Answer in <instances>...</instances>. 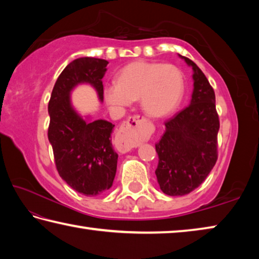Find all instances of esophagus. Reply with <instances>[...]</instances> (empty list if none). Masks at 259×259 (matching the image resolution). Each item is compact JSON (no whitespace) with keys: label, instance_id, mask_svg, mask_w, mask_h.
Segmentation results:
<instances>
[{"label":"esophagus","instance_id":"esophagus-1","mask_svg":"<svg viewBox=\"0 0 259 259\" xmlns=\"http://www.w3.org/2000/svg\"><path fill=\"white\" fill-rule=\"evenodd\" d=\"M145 119L143 116H131L121 125L115 137V146L121 152H129L139 145L144 136L143 123Z\"/></svg>","mask_w":259,"mask_h":259}]
</instances>
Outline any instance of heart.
<instances>
[{"mask_svg":"<svg viewBox=\"0 0 259 259\" xmlns=\"http://www.w3.org/2000/svg\"><path fill=\"white\" fill-rule=\"evenodd\" d=\"M184 89V75L175 65L135 61L121 69L117 81L104 85L103 96L105 103L116 114L139 98L144 112L162 117L178 107Z\"/></svg>","mask_w":259,"mask_h":259,"instance_id":"obj_1","label":"heart"}]
</instances>
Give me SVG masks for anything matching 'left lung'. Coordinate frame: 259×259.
Returning <instances> with one entry per match:
<instances>
[{
  "mask_svg": "<svg viewBox=\"0 0 259 259\" xmlns=\"http://www.w3.org/2000/svg\"><path fill=\"white\" fill-rule=\"evenodd\" d=\"M178 56L192 67L194 83L191 104L166 122L165 133L155 145L157 183L170 196L188 194L204 182L217 161L219 130L213 89L196 64Z\"/></svg>",
  "mask_w": 259,
  "mask_h": 259,
  "instance_id": "obj_1",
  "label": "left lung"
}]
</instances>
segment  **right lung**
Returning a JSON list of instances; mask_svg holds the SVG:
<instances>
[{"label":"right lung","instance_id":"1","mask_svg":"<svg viewBox=\"0 0 259 259\" xmlns=\"http://www.w3.org/2000/svg\"><path fill=\"white\" fill-rule=\"evenodd\" d=\"M107 64V60L93 57L71 61L57 78L48 105V138L59 176L87 196L99 195L112 187L119 155L112 145L114 124L82 115L73 106L71 95L76 87L88 84L103 103L102 80Z\"/></svg>","mask_w":259,"mask_h":259}]
</instances>
